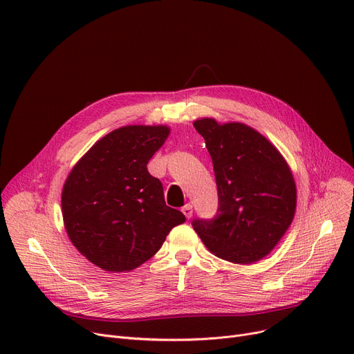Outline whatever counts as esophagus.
I'll return each mask as SVG.
<instances>
[{"label":"esophagus","mask_w":354,"mask_h":354,"mask_svg":"<svg viewBox=\"0 0 354 354\" xmlns=\"http://www.w3.org/2000/svg\"><path fill=\"white\" fill-rule=\"evenodd\" d=\"M182 212L185 214V216H187L188 219L192 216V214H194V211H192V205L191 203H187V205H185L183 208H182Z\"/></svg>","instance_id":"1"}]
</instances>
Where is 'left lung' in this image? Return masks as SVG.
Returning a JSON list of instances; mask_svg holds the SVG:
<instances>
[{
    "label": "left lung",
    "mask_w": 354,
    "mask_h": 354,
    "mask_svg": "<svg viewBox=\"0 0 354 354\" xmlns=\"http://www.w3.org/2000/svg\"><path fill=\"white\" fill-rule=\"evenodd\" d=\"M212 158L218 188L214 219H195L192 227L205 247L234 264H252L267 257L291 225L297 189L288 163L255 129L194 122Z\"/></svg>",
    "instance_id": "1"
}]
</instances>
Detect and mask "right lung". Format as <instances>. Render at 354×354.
Wrapping results in <instances>:
<instances>
[{"label": "right lung", "instance_id": "right-lung-1", "mask_svg": "<svg viewBox=\"0 0 354 354\" xmlns=\"http://www.w3.org/2000/svg\"><path fill=\"white\" fill-rule=\"evenodd\" d=\"M169 133L165 124L119 127L93 145L64 182L67 235L104 271L138 268L185 222L180 211L166 205L160 180L146 167Z\"/></svg>", "mask_w": 354, "mask_h": 354}]
</instances>
